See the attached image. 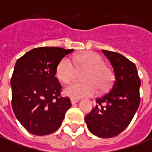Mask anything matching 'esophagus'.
<instances>
[{"label": "esophagus", "instance_id": "esophagus-1", "mask_svg": "<svg viewBox=\"0 0 152 152\" xmlns=\"http://www.w3.org/2000/svg\"><path fill=\"white\" fill-rule=\"evenodd\" d=\"M70 100H71V104H72V105L75 104H76V103L79 101L77 99H73V98H71V99H70Z\"/></svg>", "mask_w": 152, "mask_h": 152}]
</instances>
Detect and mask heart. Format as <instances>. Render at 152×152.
<instances>
[{
	"instance_id": "heart-1",
	"label": "heart",
	"mask_w": 152,
	"mask_h": 152,
	"mask_svg": "<svg viewBox=\"0 0 152 152\" xmlns=\"http://www.w3.org/2000/svg\"><path fill=\"white\" fill-rule=\"evenodd\" d=\"M77 68L70 59L63 58L56 67V76L64 84H69L74 79L77 70L86 69L82 76L83 83L70 84L64 89V94L73 99L91 96L107 91L111 86L114 75L112 69L104 64V59L96 53L86 52L73 59Z\"/></svg>"
}]
</instances>
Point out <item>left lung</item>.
Returning a JSON list of instances; mask_svg holds the SVG:
<instances>
[{
	"mask_svg": "<svg viewBox=\"0 0 152 152\" xmlns=\"http://www.w3.org/2000/svg\"><path fill=\"white\" fill-rule=\"evenodd\" d=\"M111 62L115 81L110 91L96 99V106L85 116L88 130L100 138L118 135L129 125L140 103V79L134 63L120 53L102 50Z\"/></svg>",
	"mask_w": 152,
	"mask_h": 152,
	"instance_id": "left-lung-1",
	"label": "left lung"
}]
</instances>
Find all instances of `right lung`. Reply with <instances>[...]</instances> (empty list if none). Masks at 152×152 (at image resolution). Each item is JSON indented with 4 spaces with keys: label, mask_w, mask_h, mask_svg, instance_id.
<instances>
[{
    "label": "right lung",
    "mask_w": 152,
    "mask_h": 152,
    "mask_svg": "<svg viewBox=\"0 0 152 152\" xmlns=\"http://www.w3.org/2000/svg\"><path fill=\"white\" fill-rule=\"evenodd\" d=\"M73 49L33 48L18 59L11 78L12 107L20 124L32 135L51 134L61 127L72 104L61 97L56 77L60 61Z\"/></svg>",
    "instance_id": "add662e5"
}]
</instances>
